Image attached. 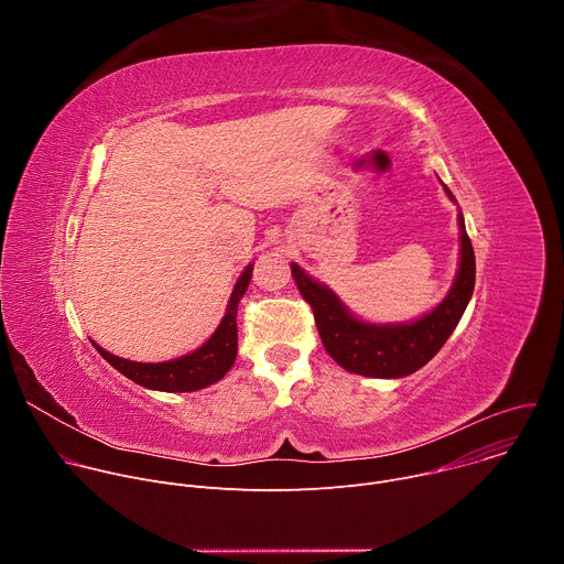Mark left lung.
Returning a JSON list of instances; mask_svg holds the SVG:
<instances>
[{"label": "left lung", "instance_id": "1", "mask_svg": "<svg viewBox=\"0 0 564 564\" xmlns=\"http://www.w3.org/2000/svg\"><path fill=\"white\" fill-rule=\"evenodd\" d=\"M448 198L453 194L444 187ZM459 220V268L455 283L446 299L411 324L375 326L350 314V310L337 299V294L307 276L296 263H292V276L301 296L310 303L316 321V330L328 355L348 372L379 379L406 377L426 366L440 348L446 344L470 301L475 288V254L470 238L464 229V216Z\"/></svg>", "mask_w": 564, "mask_h": 564}]
</instances>
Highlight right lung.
<instances>
[{
  "label": "right lung",
  "instance_id": "obj_1",
  "mask_svg": "<svg viewBox=\"0 0 564 564\" xmlns=\"http://www.w3.org/2000/svg\"><path fill=\"white\" fill-rule=\"evenodd\" d=\"M252 268L248 265L243 270V274L238 276L229 303H227V312L220 321V326L216 328V333L194 352L172 359V361H163V364H140V361H129L122 357H116L111 352H107L105 348H100L98 344L96 350L124 377H129L131 381L151 388V390H163V392H192V390H200L207 388L212 383H216L218 379H223L227 375V370L234 366L236 352H238V330H236V310H238V301L243 299L250 279H252Z\"/></svg>",
  "mask_w": 564,
  "mask_h": 564
}]
</instances>
